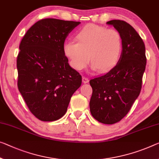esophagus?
Listing matches in <instances>:
<instances>
[{"mask_svg":"<svg viewBox=\"0 0 159 159\" xmlns=\"http://www.w3.org/2000/svg\"><path fill=\"white\" fill-rule=\"evenodd\" d=\"M82 82L84 83V84H86V83H88V82H89V79H88V78H87V77H82Z\"/></svg>","mask_w":159,"mask_h":159,"instance_id":"obj_1","label":"esophagus"}]
</instances>
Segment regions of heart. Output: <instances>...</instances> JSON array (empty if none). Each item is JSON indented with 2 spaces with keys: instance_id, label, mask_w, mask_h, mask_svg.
Returning a JSON list of instances; mask_svg holds the SVG:
<instances>
[{
  "instance_id": "heart-1",
  "label": "heart",
  "mask_w": 159,
  "mask_h": 159,
  "mask_svg": "<svg viewBox=\"0 0 159 159\" xmlns=\"http://www.w3.org/2000/svg\"><path fill=\"white\" fill-rule=\"evenodd\" d=\"M75 39L77 43L67 42L63 47L64 55L74 69L82 70L90 60L92 70L106 72L118 63L122 40L117 30L88 24L77 32Z\"/></svg>"
}]
</instances>
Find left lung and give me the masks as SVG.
I'll return each instance as SVG.
<instances>
[{
	"mask_svg": "<svg viewBox=\"0 0 159 159\" xmlns=\"http://www.w3.org/2000/svg\"><path fill=\"white\" fill-rule=\"evenodd\" d=\"M107 24L121 35V54L110 71L89 81L92 88L89 109L96 120L113 124L127 114L140 94L146 57L144 43L132 26L119 20Z\"/></svg>",
	"mask_w": 159,
	"mask_h": 159,
	"instance_id": "1",
	"label": "left lung"
}]
</instances>
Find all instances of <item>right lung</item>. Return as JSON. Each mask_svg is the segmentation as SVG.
<instances>
[{"label":"right lung","instance_id":"1","mask_svg":"<svg viewBox=\"0 0 159 159\" xmlns=\"http://www.w3.org/2000/svg\"><path fill=\"white\" fill-rule=\"evenodd\" d=\"M80 24L43 19L20 42L18 89L32 114L41 121H56L64 116L72 94L81 86V75L70 67L63 52L66 38Z\"/></svg>","mask_w":159,"mask_h":159}]
</instances>
